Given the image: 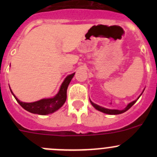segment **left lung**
Returning <instances> with one entry per match:
<instances>
[{
    "label": "left lung",
    "mask_w": 157,
    "mask_h": 157,
    "mask_svg": "<svg viewBox=\"0 0 157 157\" xmlns=\"http://www.w3.org/2000/svg\"><path fill=\"white\" fill-rule=\"evenodd\" d=\"M144 91V90H143V92ZM143 92H142V93H143ZM142 93L140 95V96H138V97H137V99H135V100H134V101H132V102H131L128 103L127 106H126L124 109H122V110H118V109H109L104 108V107H102V106H100V105H96V104L93 103V102H92V101L90 100V103H91V105H93V106L94 107V108L96 109V110L99 111V112H103V113H105V114H109V115H118V114L124 113V112H126V111H128V109L131 108V107L132 106V105H134V104L136 102H137V99H138L139 98H140V96L142 95Z\"/></svg>",
    "instance_id": "obj_1"
}]
</instances>
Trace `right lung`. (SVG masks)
I'll return each mask as SVG.
<instances>
[{"instance_id":"right-lung-1","label":"right lung","mask_w":157,"mask_h":157,"mask_svg":"<svg viewBox=\"0 0 157 157\" xmlns=\"http://www.w3.org/2000/svg\"><path fill=\"white\" fill-rule=\"evenodd\" d=\"M74 74H71L67 76L63 83H61V87L59 89V91L58 92L56 95L52 98H46V99H42L39 101L33 102H21L17 98V96L13 94L11 89L10 88L11 93L16 100L17 101L19 104L23 107L25 110L31 112L33 114H38V115H45L48 114H52L53 112L58 110L65 102L67 99V90L68 87L70 82L71 81L72 78L74 77Z\"/></svg>"}]
</instances>
